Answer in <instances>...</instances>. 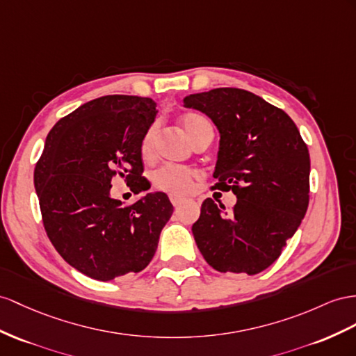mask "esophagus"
Wrapping results in <instances>:
<instances>
[{
	"label": "esophagus",
	"instance_id": "esophagus-1",
	"mask_svg": "<svg viewBox=\"0 0 356 356\" xmlns=\"http://www.w3.org/2000/svg\"><path fill=\"white\" fill-rule=\"evenodd\" d=\"M170 200H171V203H172V206L175 207H177V206H180L181 204V202H184V197H179V195H170Z\"/></svg>",
	"mask_w": 356,
	"mask_h": 356
}]
</instances>
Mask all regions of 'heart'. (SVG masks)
I'll return each mask as SVG.
<instances>
[{
  "instance_id": "obj_1",
  "label": "heart",
  "mask_w": 356,
  "mask_h": 356,
  "mask_svg": "<svg viewBox=\"0 0 356 356\" xmlns=\"http://www.w3.org/2000/svg\"><path fill=\"white\" fill-rule=\"evenodd\" d=\"M180 127L184 129L186 138L195 144L206 135H213L212 123L202 114L186 113L179 118ZM153 144H154V127L144 134L140 144V154L144 161H149L153 156ZM197 172L188 167H175L167 165L156 170L152 176V184L158 191L167 193L170 195H185L193 189L194 179Z\"/></svg>"
}]
</instances>
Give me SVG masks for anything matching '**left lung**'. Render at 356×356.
Segmentation results:
<instances>
[{"mask_svg": "<svg viewBox=\"0 0 356 356\" xmlns=\"http://www.w3.org/2000/svg\"><path fill=\"white\" fill-rule=\"evenodd\" d=\"M184 105L220 131L215 188L238 197L232 213L204 200L193 225L197 247L216 270L256 275L280 257L305 216L307 144L282 109L247 90L213 88L186 96Z\"/></svg>", "mask_w": 356, "mask_h": 356, "instance_id": "left-lung-1", "label": "left lung"}]
</instances>
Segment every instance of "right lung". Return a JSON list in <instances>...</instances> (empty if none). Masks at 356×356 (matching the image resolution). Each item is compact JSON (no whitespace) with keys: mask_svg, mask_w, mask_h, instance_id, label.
<instances>
[{"mask_svg":"<svg viewBox=\"0 0 356 356\" xmlns=\"http://www.w3.org/2000/svg\"><path fill=\"white\" fill-rule=\"evenodd\" d=\"M150 97L111 95L81 105L49 131L34 170L43 225L72 268L109 281L140 272L158 248L172 215L163 193L123 206L109 191L113 177L134 194L150 188L140 144L156 117Z\"/></svg>","mask_w":356,"mask_h":356,"instance_id":"add662e5","label":"right lung"}]
</instances>
